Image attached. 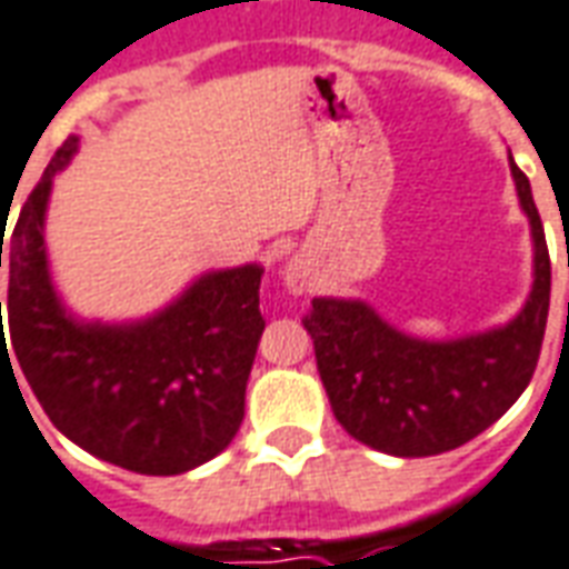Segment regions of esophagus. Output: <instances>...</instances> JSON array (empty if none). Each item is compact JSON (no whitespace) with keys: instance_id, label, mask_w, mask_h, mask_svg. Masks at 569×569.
I'll list each match as a JSON object with an SVG mask.
<instances>
[{"instance_id":"1","label":"esophagus","mask_w":569,"mask_h":569,"mask_svg":"<svg viewBox=\"0 0 569 569\" xmlns=\"http://www.w3.org/2000/svg\"><path fill=\"white\" fill-rule=\"evenodd\" d=\"M284 281L293 293H302V290L312 284V276H309V267L302 260H290L288 269H284Z\"/></svg>"}]
</instances>
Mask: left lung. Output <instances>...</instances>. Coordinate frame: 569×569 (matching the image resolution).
Listing matches in <instances>:
<instances>
[{"label": "left lung", "instance_id": "obj_1", "mask_svg": "<svg viewBox=\"0 0 569 569\" xmlns=\"http://www.w3.org/2000/svg\"><path fill=\"white\" fill-rule=\"evenodd\" d=\"M512 176L537 244V281L512 325L458 342H418L363 302L312 300L302 315L336 421L363 446L397 458L458 449L495 425L533 379L551 260L528 176L516 163Z\"/></svg>", "mask_w": 569, "mask_h": 569}]
</instances>
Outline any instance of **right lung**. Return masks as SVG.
Wrapping results in <instances>:
<instances>
[{
    "label": "right lung",
    "instance_id": "add662e5",
    "mask_svg": "<svg viewBox=\"0 0 569 569\" xmlns=\"http://www.w3.org/2000/svg\"><path fill=\"white\" fill-rule=\"evenodd\" d=\"M74 144L69 136L57 148L11 236L0 233V267L8 263L0 363L11 367L14 351L44 416L90 455L144 476L193 470L221 455L242 425L244 385L267 325L263 269L206 276L144 325H74L53 297L41 236L51 178Z\"/></svg>",
    "mask_w": 569,
    "mask_h": 569
}]
</instances>
